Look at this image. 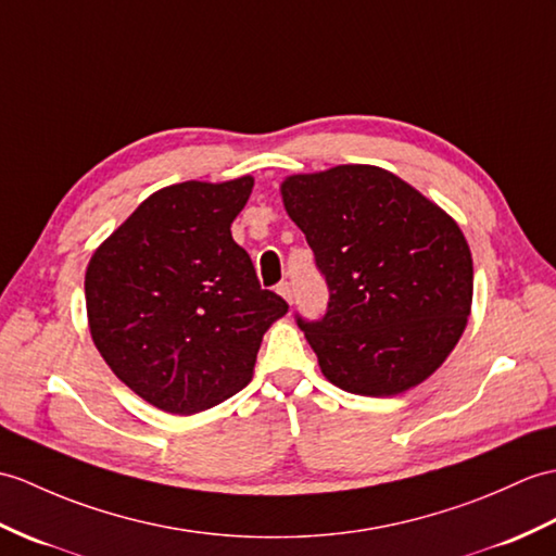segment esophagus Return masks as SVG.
I'll return each mask as SVG.
<instances>
[{"mask_svg":"<svg viewBox=\"0 0 556 556\" xmlns=\"http://www.w3.org/2000/svg\"><path fill=\"white\" fill-rule=\"evenodd\" d=\"M277 293L281 295V299H283V301H287V303H291V299H293V293H291V283H289V281H281V283H279V287H277Z\"/></svg>","mask_w":556,"mask_h":556,"instance_id":"obj_1","label":"esophagus"}]
</instances>
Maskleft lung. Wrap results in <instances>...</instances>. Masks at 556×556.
Listing matches in <instances>:
<instances>
[{"instance_id":"8db88e82","label":"left lung","mask_w":556,"mask_h":556,"mask_svg":"<svg viewBox=\"0 0 556 556\" xmlns=\"http://www.w3.org/2000/svg\"><path fill=\"white\" fill-rule=\"evenodd\" d=\"M279 191L329 287L327 315L299 317L327 381L389 397L429 379L471 315L473 261L459 225L377 165L289 175Z\"/></svg>"}]
</instances>
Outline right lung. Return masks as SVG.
<instances>
[{
  "mask_svg": "<svg viewBox=\"0 0 556 556\" xmlns=\"http://www.w3.org/2000/svg\"><path fill=\"white\" fill-rule=\"evenodd\" d=\"M251 191V175L163 187L89 257L97 351L127 389L170 415H197L239 393L263 333L289 313L231 239Z\"/></svg>",
  "mask_w": 556,
  "mask_h": 556,
  "instance_id": "obj_1",
  "label": "right lung"
}]
</instances>
